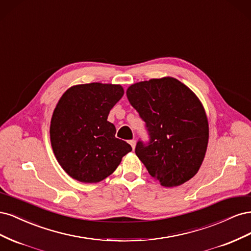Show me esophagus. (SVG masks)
I'll return each mask as SVG.
<instances>
[{"mask_svg":"<svg viewBox=\"0 0 251 251\" xmlns=\"http://www.w3.org/2000/svg\"><path fill=\"white\" fill-rule=\"evenodd\" d=\"M128 142H130V144H131L132 149H133V150H135V147H136V141L133 139V140H130V141H128Z\"/></svg>","mask_w":251,"mask_h":251,"instance_id":"obj_1","label":"esophagus"}]
</instances>
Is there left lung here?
<instances>
[{
	"instance_id": "1",
	"label": "left lung",
	"mask_w": 251,
	"mask_h": 251,
	"mask_svg": "<svg viewBox=\"0 0 251 251\" xmlns=\"http://www.w3.org/2000/svg\"><path fill=\"white\" fill-rule=\"evenodd\" d=\"M126 96L146 123L150 140H139L135 153L151 176L165 187L192 179L208 143V121L199 98L173 77L134 83Z\"/></svg>"
}]
</instances>
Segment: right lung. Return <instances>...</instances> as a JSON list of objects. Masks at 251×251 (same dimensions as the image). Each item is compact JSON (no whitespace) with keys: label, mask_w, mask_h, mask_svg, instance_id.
<instances>
[{"label":"right lung","mask_w":251,"mask_h":251,"mask_svg":"<svg viewBox=\"0 0 251 251\" xmlns=\"http://www.w3.org/2000/svg\"><path fill=\"white\" fill-rule=\"evenodd\" d=\"M124 95L120 85L92 82L73 86L53 112L50 140L58 163L73 179L96 183L117 169L132 148L115 137L107 120Z\"/></svg>","instance_id":"right-lung-1"}]
</instances>
